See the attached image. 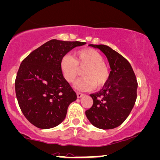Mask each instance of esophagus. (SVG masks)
<instances>
[{"mask_svg": "<svg viewBox=\"0 0 160 160\" xmlns=\"http://www.w3.org/2000/svg\"><path fill=\"white\" fill-rule=\"evenodd\" d=\"M76 94H77V97L78 98H81L84 96L83 93H82V92H77Z\"/></svg>", "mask_w": 160, "mask_h": 160, "instance_id": "obj_1", "label": "esophagus"}]
</instances>
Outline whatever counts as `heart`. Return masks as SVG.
Segmentation results:
<instances>
[{
  "label": "heart",
  "mask_w": 160,
  "mask_h": 160,
  "mask_svg": "<svg viewBox=\"0 0 160 160\" xmlns=\"http://www.w3.org/2000/svg\"><path fill=\"white\" fill-rule=\"evenodd\" d=\"M60 70L63 78L68 83H72L82 70L83 77L75 82L77 90L88 91L96 87L100 88L109 79L110 69L103 61V56L93 49L87 48L77 50L72 57L64 55L61 58Z\"/></svg>",
  "instance_id": "obj_1"
}]
</instances>
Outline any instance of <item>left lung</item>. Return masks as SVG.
<instances>
[{
    "instance_id": "8db88e82",
    "label": "left lung",
    "mask_w": 160,
    "mask_h": 160,
    "mask_svg": "<svg viewBox=\"0 0 160 160\" xmlns=\"http://www.w3.org/2000/svg\"><path fill=\"white\" fill-rule=\"evenodd\" d=\"M90 46L99 49L107 56L111 71L103 88L90 95L93 104L85 114L95 127L113 129L125 122L134 106L137 80L131 65L119 52L106 45Z\"/></svg>"
}]
</instances>
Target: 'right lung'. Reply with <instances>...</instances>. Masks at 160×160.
<instances>
[{"mask_svg":"<svg viewBox=\"0 0 160 160\" xmlns=\"http://www.w3.org/2000/svg\"><path fill=\"white\" fill-rule=\"evenodd\" d=\"M85 44L52 39L22 61L15 78V94L23 116L35 127L52 128L65 119L68 106L77 96L63 78L59 64L72 49Z\"/></svg>","mask_w":160,"mask_h":160,"instance_id":"1","label":"right lung"}]
</instances>
